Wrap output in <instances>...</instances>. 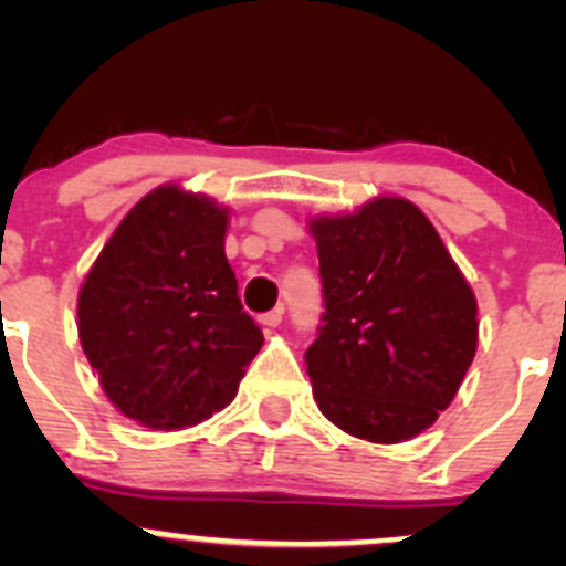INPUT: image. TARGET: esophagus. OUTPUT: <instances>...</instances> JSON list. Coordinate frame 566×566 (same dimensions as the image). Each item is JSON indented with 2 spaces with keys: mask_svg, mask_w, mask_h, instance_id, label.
Returning <instances> with one entry per match:
<instances>
[{
  "mask_svg": "<svg viewBox=\"0 0 566 566\" xmlns=\"http://www.w3.org/2000/svg\"><path fill=\"white\" fill-rule=\"evenodd\" d=\"M282 315H284V310L265 312V315H260V325H262V328H276V325L282 323Z\"/></svg>",
  "mask_w": 566,
  "mask_h": 566,
  "instance_id": "esophagus-1",
  "label": "esophagus"
}]
</instances>
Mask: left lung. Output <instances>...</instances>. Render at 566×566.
<instances>
[{"label": "left lung", "instance_id": "8db88e82", "mask_svg": "<svg viewBox=\"0 0 566 566\" xmlns=\"http://www.w3.org/2000/svg\"><path fill=\"white\" fill-rule=\"evenodd\" d=\"M312 235L325 312L304 361L317 408L364 441L419 436L449 408L476 353L473 290L408 199L315 219Z\"/></svg>", "mask_w": 566, "mask_h": 566}]
</instances>
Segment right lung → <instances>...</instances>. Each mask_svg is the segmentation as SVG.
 Here are the masks:
<instances>
[{
  "mask_svg": "<svg viewBox=\"0 0 566 566\" xmlns=\"http://www.w3.org/2000/svg\"><path fill=\"white\" fill-rule=\"evenodd\" d=\"M227 210L161 186L134 205L78 293V339L128 419L180 430L235 399L262 347L224 254Z\"/></svg>",
  "mask_w": 566,
  "mask_h": 566,
  "instance_id": "1",
  "label": "right lung"
}]
</instances>
